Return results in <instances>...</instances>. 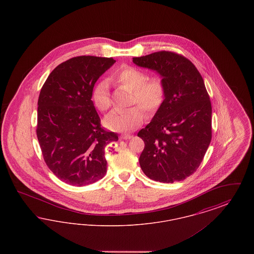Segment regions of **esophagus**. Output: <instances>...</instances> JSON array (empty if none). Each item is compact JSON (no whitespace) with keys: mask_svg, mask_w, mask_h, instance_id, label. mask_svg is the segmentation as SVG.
Here are the masks:
<instances>
[{"mask_svg":"<svg viewBox=\"0 0 254 254\" xmlns=\"http://www.w3.org/2000/svg\"><path fill=\"white\" fill-rule=\"evenodd\" d=\"M120 138L123 140H129L132 138V135H129V134H123L120 136Z\"/></svg>","mask_w":254,"mask_h":254,"instance_id":"1","label":"esophagus"}]
</instances>
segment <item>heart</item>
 Listing matches in <instances>:
<instances>
[{"label": "heart", "mask_w": 254, "mask_h": 254, "mask_svg": "<svg viewBox=\"0 0 254 254\" xmlns=\"http://www.w3.org/2000/svg\"><path fill=\"white\" fill-rule=\"evenodd\" d=\"M116 83L132 91L130 104H138L149 114L160 109L165 99V87L161 80H146L145 73L135 67L125 65L113 74ZM92 102L98 110L107 111L111 106L109 85L106 81L99 82L92 91ZM140 107H131L126 110L111 111L104 118L107 128L114 131H130L138 127L145 118Z\"/></svg>", "instance_id": "heart-1"}]
</instances>
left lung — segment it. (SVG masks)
<instances>
[{"mask_svg": "<svg viewBox=\"0 0 254 254\" xmlns=\"http://www.w3.org/2000/svg\"><path fill=\"white\" fill-rule=\"evenodd\" d=\"M140 67L157 72L165 99L138 136L145 142L141 169L154 181L179 182L199 168L211 141V104L193 64L170 51L132 58Z\"/></svg>", "mask_w": 254, "mask_h": 254, "instance_id": "left-lung-1", "label": "left lung"}]
</instances>
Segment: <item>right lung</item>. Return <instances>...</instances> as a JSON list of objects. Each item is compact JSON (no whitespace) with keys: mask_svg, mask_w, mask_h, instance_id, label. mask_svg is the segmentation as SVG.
Listing matches in <instances>:
<instances>
[{"mask_svg":"<svg viewBox=\"0 0 254 254\" xmlns=\"http://www.w3.org/2000/svg\"><path fill=\"white\" fill-rule=\"evenodd\" d=\"M115 62L74 57L54 68L41 89L38 141L49 169L68 185L93 184L107 173L105 147L118 135L101 127L91 98L97 80Z\"/></svg>","mask_w":254,"mask_h":254,"instance_id":"right-lung-1","label":"right lung"}]
</instances>
